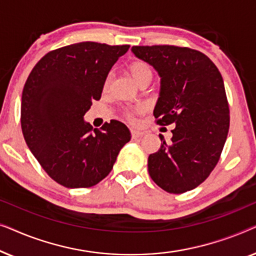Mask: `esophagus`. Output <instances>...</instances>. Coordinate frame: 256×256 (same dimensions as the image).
<instances>
[{
    "instance_id": "esophagus-1",
    "label": "esophagus",
    "mask_w": 256,
    "mask_h": 256,
    "mask_svg": "<svg viewBox=\"0 0 256 256\" xmlns=\"http://www.w3.org/2000/svg\"><path fill=\"white\" fill-rule=\"evenodd\" d=\"M143 135H144V132H143L138 130V129H132V138H142Z\"/></svg>"
}]
</instances>
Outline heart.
<instances>
[{
    "label": "heart",
    "mask_w": 256,
    "mask_h": 256,
    "mask_svg": "<svg viewBox=\"0 0 256 256\" xmlns=\"http://www.w3.org/2000/svg\"><path fill=\"white\" fill-rule=\"evenodd\" d=\"M128 71H129V73H130V76H132V79H134L138 84H140L142 80H146V79L152 80V68H150V65L148 64V62H146L143 60L132 62L128 66ZM108 82H110V76H108V78L106 79V82H104V87L108 86ZM142 110H143L142 106H136L134 110L128 113V118L132 120V118H134V115L141 113Z\"/></svg>",
    "instance_id": "heart-1"
}]
</instances>
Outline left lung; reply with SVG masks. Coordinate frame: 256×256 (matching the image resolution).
Returning <instances> with one entry per match:
<instances>
[{"mask_svg": "<svg viewBox=\"0 0 256 256\" xmlns=\"http://www.w3.org/2000/svg\"><path fill=\"white\" fill-rule=\"evenodd\" d=\"M160 76L154 116L174 124L170 143L148 158L152 180L169 194L197 188L218 163L230 128V108L219 70L208 56L174 45L132 46Z\"/></svg>", "mask_w": 256, "mask_h": 256, "instance_id": "left-lung-1", "label": "left lung"}]
</instances>
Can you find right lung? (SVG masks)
<instances>
[{"mask_svg":"<svg viewBox=\"0 0 256 256\" xmlns=\"http://www.w3.org/2000/svg\"><path fill=\"white\" fill-rule=\"evenodd\" d=\"M129 45L82 42L50 51L34 65L22 93L20 124L46 174L70 188H90L113 169L130 132L112 120L100 129L84 121L106 78Z\"/></svg>","mask_w":256,"mask_h":256,"instance_id":"right-lung-1","label":"right lung"}]
</instances>
